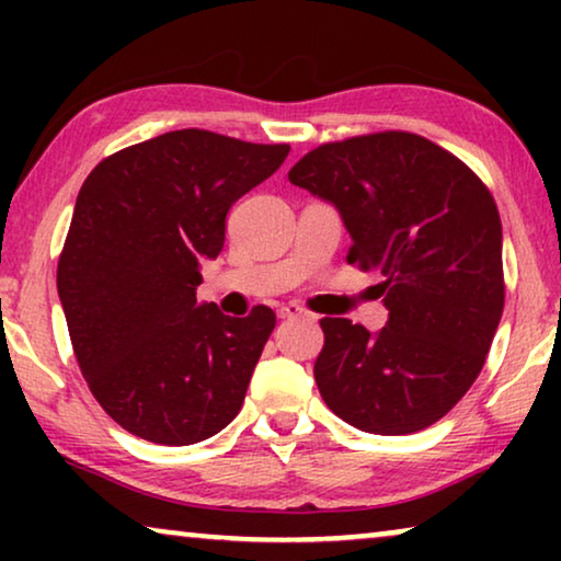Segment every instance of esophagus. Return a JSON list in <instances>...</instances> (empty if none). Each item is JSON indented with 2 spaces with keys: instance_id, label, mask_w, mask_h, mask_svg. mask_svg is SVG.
Returning a JSON list of instances; mask_svg holds the SVG:
<instances>
[{
  "instance_id": "obj_1",
  "label": "esophagus",
  "mask_w": 561,
  "mask_h": 561,
  "mask_svg": "<svg viewBox=\"0 0 561 561\" xmlns=\"http://www.w3.org/2000/svg\"><path fill=\"white\" fill-rule=\"evenodd\" d=\"M296 317H306V309L301 304H283L278 309V319H296Z\"/></svg>"
}]
</instances>
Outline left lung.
<instances>
[{
  "instance_id": "left-lung-1",
  "label": "left lung",
  "mask_w": 561,
  "mask_h": 561,
  "mask_svg": "<svg viewBox=\"0 0 561 561\" xmlns=\"http://www.w3.org/2000/svg\"><path fill=\"white\" fill-rule=\"evenodd\" d=\"M334 204L352 237L347 263L380 275L388 321L370 334L321 319L319 393L370 434H413L455 409L501 324L503 229L485 183L413 133L319 145L288 171Z\"/></svg>"
}]
</instances>
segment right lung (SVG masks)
I'll list each match as a JSON object with an SVG mask.
<instances>
[{
	"instance_id": "1",
	"label": "right lung",
	"mask_w": 561,
	"mask_h": 561,
	"mask_svg": "<svg viewBox=\"0 0 561 561\" xmlns=\"http://www.w3.org/2000/svg\"><path fill=\"white\" fill-rule=\"evenodd\" d=\"M288 145L175 129L104 158L76 198L58 296L99 405L140 439L186 447L242 409L275 313L198 304L204 260L225 248L237 198L278 171Z\"/></svg>"
}]
</instances>
